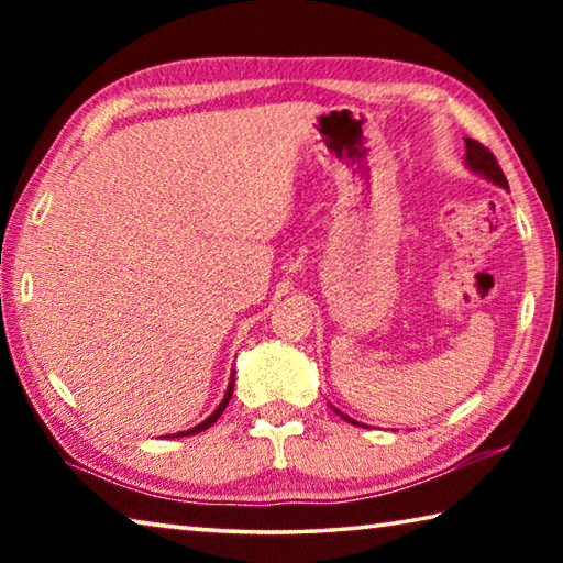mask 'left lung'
<instances>
[{
  "label": "left lung",
  "mask_w": 563,
  "mask_h": 563,
  "mask_svg": "<svg viewBox=\"0 0 563 563\" xmlns=\"http://www.w3.org/2000/svg\"><path fill=\"white\" fill-rule=\"evenodd\" d=\"M464 144H466V164H470L476 170V174L487 176L489 180L499 184L501 188H509L507 176H504L501 166L497 164V158H494V154L487 146H482L479 141H474V139H464ZM342 417H345V415H342ZM345 419H347V422H352L350 417H345Z\"/></svg>",
  "instance_id": "1"
}]
</instances>
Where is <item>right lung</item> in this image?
Wrapping results in <instances>:
<instances>
[{"label": "right lung", "instance_id": "right-lung-1", "mask_svg": "<svg viewBox=\"0 0 563 563\" xmlns=\"http://www.w3.org/2000/svg\"><path fill=\"white\" fill-rule=\"evenodd\" d=\"M231 395H233V379H231V385H228V393H225V397H223V402L216 407V412H213L211 417H208V419H203V422H201V424L190 427V430H188V432H178L176 437H188V434H196V432H203V430H208V427H211V424L216 422V419L223 415V409H225V405H228V402H231Z\"/></svg>", "mask_w": 563, "mask_h": 563}]
</instances>
